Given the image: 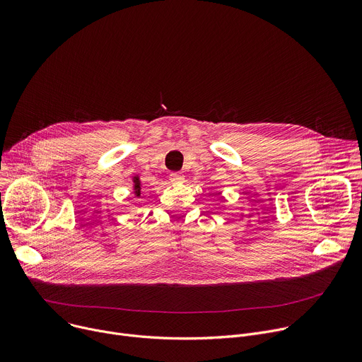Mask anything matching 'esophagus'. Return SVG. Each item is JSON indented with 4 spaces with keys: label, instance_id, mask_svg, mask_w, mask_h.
Wrapping results in <instances>:
<instances>
[{
    "label": "esophagus",
    "instance_id": "obj_1",
    "mask_svg": "<svg viewBox=\"0 0 362 362\" xmlns=\"http://www.w3.org/2000/svg\"><path fill=\"white\" fill-rule=\"evenodd\" d=\"M170 182H173V183H180V182H183L185 180V176L182 175V173H179V172H173V173H170Z\"/></svg>",
    "mask_w": 362,
    "mask_h": 362
}]
</instances>
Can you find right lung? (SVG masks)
<instances>
[{
  "label": "right lung",
  "instance_id": "add662e5",
  "mask_svg": "<svg viewBox=\"0 0 362 362\" xmlns=\"http://www.w3.org/2000/svg\"><path fill=\"white\" fill-rule=\"evenodd\" d=\"M133 182H134V194H136V196H140V180H139V177L134 176Z\"/></svg>",
  "mask_w": 362,
  "mask_h": 362
}]
</instances>
